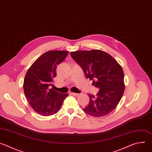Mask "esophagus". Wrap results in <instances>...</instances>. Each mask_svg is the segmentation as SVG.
<instances>
[{"mask_svg":"<svg viewBox=\"0 0 152 152\" xmlns=\"http://www.w3.org/2000/svg\"><path fill=\"white\" fill-rule=\"evenodd\" d=\"M72 95H73V96H79V93H72Z\"/></svg>","mask_w":152,"mask_h":152,"instance_id":"34e87169","label":"esophagus"}]
</instances>
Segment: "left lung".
<instances>
[{
    "instance_id": "8db88e82",
    "label": "left lung",
    "mask_w": 152,
    "mask_h": 152,
    "mask_svg": "<svg viewBox=\"0 0 152 152\" xmlns=\"http://www.w3.org/2000/svg\"><path fill=\"white\" fill-rule=\"evenodd\" d=\"M83 70L86 78L99 89L95 96L88 94L90 103L85 113L96 117L111 113L120 102L124 91V73L115 59L100 50H82L70 53Z\"/></svg>"
}]
</instances>
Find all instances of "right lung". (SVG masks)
Here are the masks:
<instances>
[{"instance_id":"1","label":"right lung","mask_w":152,"mask_h":152,"mask_svg":"<svg viewBox=\"0 0 152 152\" xmlns=\"http://www.w3.org/2000/svg\"><path fill=\"white\" fill-rule=\"evenodd\" d=\"M67 51H49L38 58L28 70L24 80V93L33 110L42 116L57 113L68 94L49 87L56 76V68L68 55Z\"/></svg>"}]
</instances>
